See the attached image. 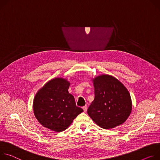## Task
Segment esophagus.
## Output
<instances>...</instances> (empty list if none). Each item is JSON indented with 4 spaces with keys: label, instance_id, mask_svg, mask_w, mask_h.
<instances>
[{
    "label": "esophagus",
    "instance_id": "34e87169",
    "mask_svg": "<svg viewBox=\"0 0 160 160\" xmlns=\"http://www.w3.org/2000/svg\"><path fill=\"white\" fill-rule=\"evenodd\" d=\"M87 109H88V106L87 105H84L82 107V109L84 111V112H86L87 111Z\"/></svg>",
    "mask_w": 160,
    "mask_h": 160
}]
</instances>
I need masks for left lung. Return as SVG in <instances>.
<instances>
[{
    "label": "left lung",
    "instance_id": "8db88e82",
    "mask_svg": "<svg viewBox=\"0 0 160 160\" xmlns=\"http://www.w3.org/2000/svg\"><path fill=\"white\" fill-rule=\"evenodd\" d=\"M93 83L95 98L88 109V115L104 129L121 125L132 111L131 97L127 88L109 75L98 76Z\"/></svg>",
    "mask_w": 160,
    "mask_h": 160
}]
</instances>
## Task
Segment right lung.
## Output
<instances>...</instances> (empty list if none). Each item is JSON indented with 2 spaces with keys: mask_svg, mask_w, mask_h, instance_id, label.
<instances>
[{
  "mask_svg": "<svg viewBox=\"0 0 160 160\" xmlns=\"http://www.w3.org/2000/svg\"><path fill=\"white\" fill-rule=\"evenodd\" d=\"M70 83L62 78L47 82L33 101V112L41 125L51 130L62 132L83 110L76 106L74 97L68 93Z\"/></svg>",
  "mask_w": 160,
  "mask_h": 160,
  "instance_id": "1",
  "label": "right lung"
}]
</instances>
